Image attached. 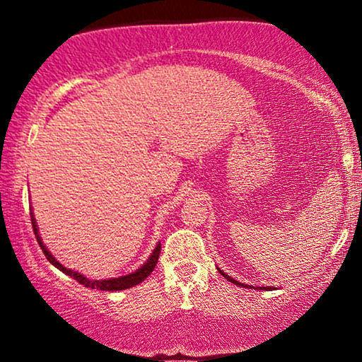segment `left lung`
<instances>
[{"mask_svg":"<svg viewBox=\"0 0 362 362\" xmlns=\"http://www.w3.org/2000/svg\"><path fill=\"white\" fill-rule=\"evenodd\" d=\"M219 272H221V276L224 277V279H228V281H230V282H233V284H236V286H245V284H242V282L235 281L233 277H230V276H228V274H224L223 271H219ZM245 288H248V286H245ZM260 289H272V288H269V286H267V288H260Z\"/></svg>","mask_w":362,"mask_h":362,"instance_id":"obj_1","label":"left lung"}]
</instances>
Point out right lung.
<instances>
[{
  "instance_id": "right-lung-1",
  "label": "right lung",
  "mask_w": 362,
  "mask_h": 362,
  "mask_svg": "<svg viewBox=\"0 0 362 362\" xmlns=\"http://www.w3.org/2000/svg\"><path fill=\"white\" fill-rule=\"evenodd\" d=\"M32 214V213H30ZM32 228H34V233L37 236V242H39L40 248H42L44 255L47 257V260L51 262L54 267H57L59 271H62L64 274H68L69 277H73V279H76L80 284L85 286V288H91V289H100V291H122V289H129L132 288V286L139 284V282H143L149 274L153 272V269H155L156 262H158V257H160V250H161V245L158 243L155 252L151 253V257H149L146 264L143 265V267H139L138 271L132 272V274H127V276H120V277H114V279H100V281H93V279H88V277L81 276V274L71 271V269H66L64 265L59 264L56 259L52 257V253L45 248V245L42 243V240H40L39 236V230H37V223H35V218L32 216Z\"/></svg>"
}]
</instances>
